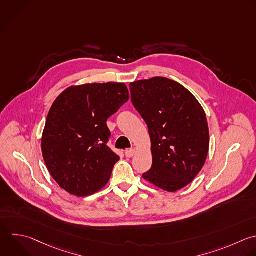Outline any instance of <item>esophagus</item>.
<instances>
[{
  "label": "esophagus",
  "mask_w": 256,
  "mask_h": 256,
  "mask_svg": "<svg viewBox=\"0 0 256 256\" xmlns=\"http://www.w3.org/2000/svg\"><path fill=\"white\" fill-rule=\"evenodd\" d=\"M135 153H136V150H135L134 148H133V149H128V150L125 151V155H126V157H128V158L133 157V156L135 155Z\"/></svg>",
  "instance_id": "esophagus-1"
}]
</instances>
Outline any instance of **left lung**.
I'll return each instance as SVG.
<instances>
[{
  "label": "left lung",
  "mask_w": 256,
  "mask_h": 256,
  "mask_svg": "<svg viewBox=\"0 0 256 256\" xmlns=\"http://www.w3.org/2000/svg\"><path fill=\"white\" fill-rule=\"evenodd\" d=\"M130 91L151 139L152 166L143 178L169 192L185 187L201 171L208 154L203 108L181 84L164 77L133 82Z\"/></svg>",
  "instance_id": "8db88e82"
}]
</instances>
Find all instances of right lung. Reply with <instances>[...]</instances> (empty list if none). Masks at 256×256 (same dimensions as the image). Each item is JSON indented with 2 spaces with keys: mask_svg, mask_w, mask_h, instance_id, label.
<instances>
[{
  "mask_svg": "<svg viewBox=\"0 0 256 256\" xmlns=\"http://www.w3.org/2000/svg\"><path fill=\"white\" fill-rule=\"evenodd\" d=\"M129 100L124 83L66 89L53 103L42 137V153L54 180L67 192L89 196L109 181L119 156L107 145L109 117Z\"/></svg>",
  "mask_w": 256,
  "mask_h": 256,
  "instance_id": "add662e5",
  "label": "right lung"
}]
</instances>
